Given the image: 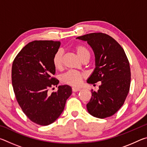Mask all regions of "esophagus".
<instances>
[{
  "label": "esophagus",
  "instance_id": "obj_1",
  "mask_svg": "<svg viewBox=\"0 0 147 147\" xmlns=\"http://www.w3.org/2000/svg\"><path fill=\"white\" fill-rule=\"evenodd\" d=\"M72 91H73V92H77V91H80V89L77 88H72Z\"/></svg>",
  "mask_w": 147,
  "mask_h": 147
}]
</instances>
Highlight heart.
Here are the masks:
<instances>
[{
    "instance_id": "b5f03b06",
    "label": "heart",
    "mask_w": 147,
    "mask_h": 147,
    "mask_svg": "<svg viewBox=\"0 0 147 147\" xmlns=\"http://www.w3.org/2000/svg\"><path fill=\"white\" fill-rule=\"evenodd\" d=\"M74 51L80 58L82 59L86 56H90L89 50L85 46L77 45L74 47ZM53 65L56 69H60L63 67V51L61 50L57 51L53 56ZM86 74L75 71H69L61 76L62 83L67 85L77 87L82 84V80L85 78Z\"/></svg>"
}]
</instances>
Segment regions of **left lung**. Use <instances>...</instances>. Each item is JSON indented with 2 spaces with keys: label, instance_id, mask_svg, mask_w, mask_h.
I'll return each mask as SVG.
<instances>
[{
  "label": "left lung",
  "instance_id": "left-lung-1",
  "mask_svg": "<svg viewBox=\"0 0 147 147\" xmlns=\"http://www.w3.org/2000/svg\"><path fill=\"white\" fill-rule=\"evenodd\" d=\"M91 46L95 56V69L87 82H101L98 91H91L87 104L91 115L104 119L114 115L123 105L130 90V63L124 49L109 35L98 32L79 36Z\"/></svg>",
  "mask_w": 147,
  "mask_h": 147
}]
</instances>
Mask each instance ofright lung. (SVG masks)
<instances>
[{"instance_id":"1","label":"right lung","mask_w":147,"mask_h":147,"mask_svg":"<svg viewBox=\"0 0 147 147\" xmlns=\"http://www.w3.org/2000/svg\"><path fill=\"white\" fill-rule=\"evenodd\" d=\"M60 42L34 41L23 47L14 59L11 82L17 102L30 120L41 126L54 123L63 112L66 100L72 94L69 86L57 87L59 80L53 59Z\"/></svg>"}]
</instances>
